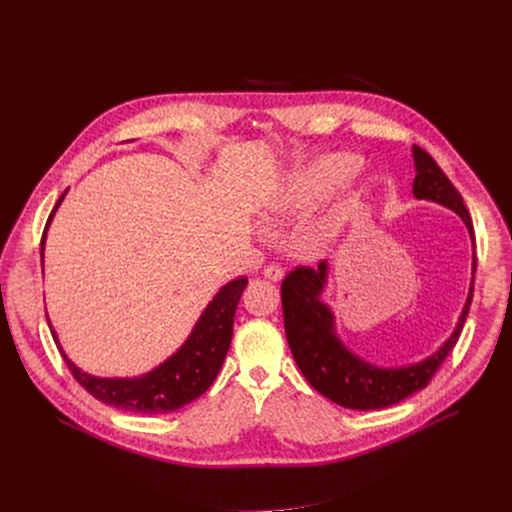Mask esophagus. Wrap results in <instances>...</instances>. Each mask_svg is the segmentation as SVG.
I'll return each instance as SVG.
<instances>
[{
	"mask_svg": "<svg viewBox=\"0 0 512 512\" xmlns=\"http://www.w3.org/2000/svg\"><path fill=\"white\" fill-rule=\"evenodd\" d=\"M263 275H265L267 279H271V281H281V279H283V269H281L279 265H267V267L263 269Z\"/></svg>",
	"mask_w": 512,
	"mask_h": 512,
	"instance_id": "34e87169",
	"label": "esophagus"
}]
</instances>
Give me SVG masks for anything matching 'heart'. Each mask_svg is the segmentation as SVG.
<instances>
[{
  "mask_svg": "<svg viewBox=\"0 0 512 512\" xmlns=\"http://www.w3.org/2000/svg\"><path fill=\"white\" fill-rule=\"evenodd\" d=\"M358 168V158L348 152H328L316 156L302 168H298L287 180H283L265 200V216L275 223H289L306 216L316 208L334 188L346 182ZM364 184L348 190V200L358 196ZM348 200H340L322 221V233L330 235L342 223L348 208Z\"/></svg>",
  "mask_w": 512,
  "mask_h": 512,
  "instance_id": "obj_1",
  "label": "heart"
}]
</instances>
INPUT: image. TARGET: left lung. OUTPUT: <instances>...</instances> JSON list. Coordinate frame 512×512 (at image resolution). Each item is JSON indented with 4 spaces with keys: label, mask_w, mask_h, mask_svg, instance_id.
Segmentation results:
<instances>
[{
    "label": "left lung",
    "mask_w": 512,
    "mask_h": 512,
    "mask_svg": "<svg viewBox=\"0 0 512 512\" xmlns=\"http://www.w3.org/2000/svg\"><path fill=\"white\" fill-rule=\"evenodd\" d=\"M411 154L415 166L413 198L442 204L456 212L466 225L474 247L472 218L460 192L427 152L413 145ZM474 271L476 255H472V279L466 304L452 334L442 342V346H437L429 356L417 362L381 367V364L358 356L340 338L334 310L324 300L330 277L328 261H322L316 269L298 267L281 283L283 326L289 350L306 381L336 405L356 411L391 407L425 389L456 346L472 302Z\"/></svg>",
    "instance_id": "1"
}]
</instances>
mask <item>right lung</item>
<instances>
[{"instance_id": "add662e5", "label": "right lung", "mask_w": 512, "mask_h": 512, "mask_svg": "<svg viewBox=\"0 0 512 512\" xmlns=\"http://www.w3.org/2000/svg\"><path fill=\"white\" fill-rule=\"evenodd\" d=\"M66 192L68 190H64V194L58 198L42 235V245H40L42 267H44L46 233ZM247 283H249L247 277H239L235 281L225 283L216 291V296L206 304L194 328L190 330L188 338L178 346V350L172 352L152 371L135 375V377H97V375L85 373L64 352L58 340V334L50 324V318H48V324H50L52 338L56 340L62 352V358L68 364V369L95 399L111 407L143 413V415L170 413L192 403L196 397H200L212 385L218 371H221L233 340L235 312Z\"/></svg>"}]
</instances>
